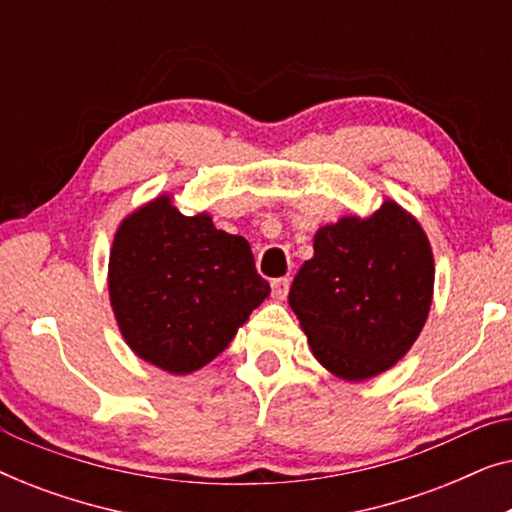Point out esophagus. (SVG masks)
<instances>
[{
	"instance_id": "esophagus-1",
	"label": "esophagus",
	"mask_w": 512,
	"mask_h": 512,
	"mask_svg": "<svg viewBox=\"0 0 512 512\" xmlns=\"http://www.w3.org/2000/svg\"><path fill=\"white\" fill-rule=\"evenodd\" d=\"M289 286H291V279L289 277H279L272 282V298L275 300H286L289 296Z\"/></svg>"
}]
</instances>
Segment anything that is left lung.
Wrapping results in <instances>:
<instances>
[{"mask_svg":"<svg viewBox=\"0 0 512 512\" xmlns=\"http://www.w3.org/2000/svg\"><path fill=\"white\" fill-rule=\"evenodd\" d=\"M431 242L415 214L387 198L373 214L340 216L314 235L289 305L314 359L347 382L394 368L429 319Z\"/></svg>","mask_w":512,"mask_h":512,"instance_id":"8db88e82","label":"left lung"}]
</instances>
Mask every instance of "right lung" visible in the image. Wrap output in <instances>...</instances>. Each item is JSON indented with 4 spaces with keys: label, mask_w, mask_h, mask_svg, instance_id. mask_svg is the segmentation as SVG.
Instances as JSON below:
<instances>
[{
    "label": "right lung",
    "mask_w": 512,
    "mask_h": 512,
    "mask_svg": "<svg viewBox=\"0 0 512 512\" xmlns=\"http://www.w3.org/2000/svg\"><path fill=\"white\" fill-rule=\"evenodd\" d=\"M109 303L135 356L170 375L214 361L270 296L242 235L186 216L160 193L118 223L109 249Z\"/></svg>",
    "instance_id": "obj_1"
}]
</instances>
